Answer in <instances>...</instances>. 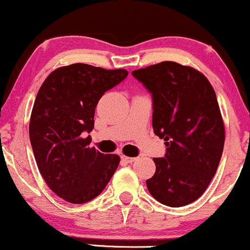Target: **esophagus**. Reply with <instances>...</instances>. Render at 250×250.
Listing matches in <instances>:
<instances>
[{
    "label": "esophagus",
    "mask_w": 250,
    "mask_h": 250,
    "mask_svg": "<svg viewBox=\"0 0 250 250\" xmlns=\"http://www.w3.org/2000/svg\"><path fill=\"white\" fill-rule=\"evenodd\" d=\"M121 159L127 163H133L134 161H136V157H129V156H125V155H122Z\"/></svg>",
    "instance_id": "34e87169"
}]
</instances>
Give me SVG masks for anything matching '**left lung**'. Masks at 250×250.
<instances>
[{"mask_svg": "<svg viewBox=\"0 0 250 250\" xmlns=\"http://www.w3.org/2000/svg\"><path fill=\"white\" fill-rule=\"evenodd\" d=\"M153 94L154 133L165 140V157L146 181L155 200L169 207L194 202L216 173L225 146V125L216 94L201 71L163 61L133 71Z\"/></svg>", "mask_w": 250, "mask_h": 250, "instance_id": "1", "label": "left lung"}]
</instances>
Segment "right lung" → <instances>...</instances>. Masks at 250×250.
Wrapping results in <instances>:
<instances>
[{
	"mask_svg": "<svg viewBox=\"0 0 250 250\" xmlns=\"http://www.w3.org/2000/svg\"><path fill=\"white\" fill-rule=\"evenodd\" d=\"M128 75L74 63L60 67L42 83L34 102L29 137L37 167L51 190L67 202L85 203L102 193L120 156L89 147L95 108L105 91Z\"/></svg>",
	"mask_w": 250,
	"mask_h": 250,
	"instance_id": "1",
	"label": "right lung"
}]
</instances>
